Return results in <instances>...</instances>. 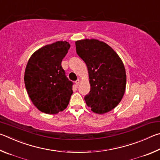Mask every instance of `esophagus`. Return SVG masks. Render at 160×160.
I'll use <instances>...</instances> for the list:
<instances>
[{
	"instance_id": "obj_1",
	"label": "esophagus",
	"mask_w": 160,
	"mask_h": 160,
	"mask_svg": "<svg viewBox=\"0 0 160 160\" xmlns=\"http://www.w3.org/2000/svg\"><path fill=\"white\" fill-rule=\"evenodd\" d=\"M75 83H76V86H78V85H79L80 80H79V79H77V80L75 82Z\"/></svg>"
}]
</instances>
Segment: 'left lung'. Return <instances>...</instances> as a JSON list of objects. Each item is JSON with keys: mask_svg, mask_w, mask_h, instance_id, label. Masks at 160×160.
Listing matches in <instances>:
<instances>
[{"mask_svg": "<svg viewBox=\"0 0 160 160\" xmlns=\"http://www.w3.org/2000/svg\"><path fill=\"white\" fill-rule=\"evenodd\" d=\"M77 53L85 62L90 78L91 91L84 100L91 110L105 114L117 107L125 93L127 75L116 52L96 39L76 41Z\"/></svg>", "mask_w": 160, "mask_h": 160, "instance_id": "8db88e82", "label": "left lung"}]
</instances>
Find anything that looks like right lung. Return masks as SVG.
Listing matches in <instances>:
<instances>
[{
  "label": "right lung",
  "instance_id": "obj_1",
  "mask_svg": "<svg viewBox=\"0 0 160 160\" xmlns=\"http://www.w3.org/2000/svg\"><path fill=\"white\" fill-rule=\"evenodd\" d=\"M69 48L68 42H55L38 49L28 61L25 87L33 104L42 112L57 114L69 104L74 83L61 63Z\"/></svg>",
  "mask_w": 160,
  "mask_h": 160
}]
</instances>
